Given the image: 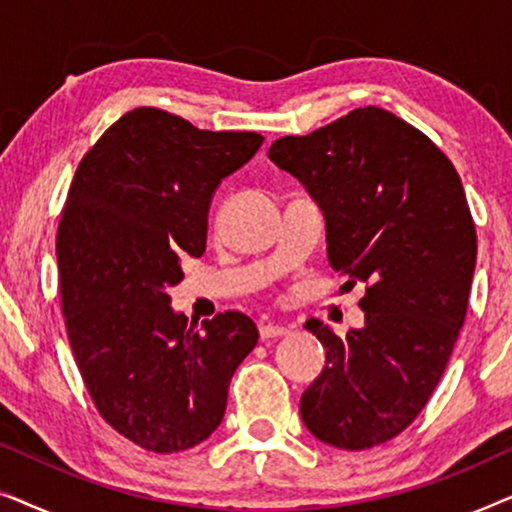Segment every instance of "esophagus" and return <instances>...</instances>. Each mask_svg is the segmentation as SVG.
I'll use <instances>...</instances> for the list:
<instances>
[{"label": "esophagus", "mask_w": 512, "mask_h": 512, "mask_svg": "<svg viewBox=\"0 0 512 512\" xmlns=\"http://www.w3.org/2000/svg\"><path fill=\"white\" fill-rule=\"evenodd\" d=\"M289 331H291V328L279 326V324H261V328H258V333H261V338H263V340L282 338V335H286Z\"/></svg>", "instance_id": "34e87169"}]
</instances>
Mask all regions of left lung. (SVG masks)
<instances>
[{
    "label": "left lung",
    "instance_id": "obj_1",
    "mask_svg": "<svg viewBox=\"0 0 512 512\" xmlns=\"http://www.w3.org/2000/svg\"><path fill=\"white\" fill-rule=\"evenodd\" d=\"M268 156L321 205L331 268L366 284L361 331L305 324L326 366L300 417L340 450L387 443L424 410L464 326L478 254L464 186L422 130L380 107L279 137Z\"/></svg>",
    "mask_w": 512,
    "mask_h": 512
}]
</instances>
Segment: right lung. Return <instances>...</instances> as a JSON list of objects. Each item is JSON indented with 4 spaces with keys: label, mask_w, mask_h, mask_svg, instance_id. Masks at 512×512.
<instances>
[{
    "label": "right lung",
    "mask_w": 512,
    "mask_h": 512,
    "mask_svg": "<svg viewBox=\"0 0 512 512\" xmlns=\"http://www.w3.org/2000/svg\"><path fill=\"white\" fill-rule=\"evenodd\" d=\"M263 144L258 132L198 130L163 109L118 118L81 158L60 214V303L97 412L156 454L184 452L221 424L228 384L256 347L247 314L198 328L167 289L205 254L214 188Z\"/></svg>",
    "instance_id": "obj_1"
}]
</instances>
